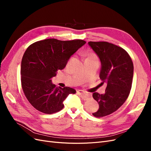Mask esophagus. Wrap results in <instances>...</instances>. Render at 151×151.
Wrapping results in <instances>:
<instances>
[{
	"instance_id": "1",
	"label": "esophagus",
	"mask_w": 151,
	"mask_h": 151,
	"mask_svg": "<svg viewBox=\"0 0 151 151\" xmlns=\"http://www.w3.org/2000/svg\"><path fill=\"white\" fill-rule=\"evenodd\" d=\"M77 94L79 95V96L83 99L86 100L87 98H88V97H89V96L87 94H86L83 91L78 90V91H77Z\"/></svg>"
}]
</instances>
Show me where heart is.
I'll list each match as a JSON object with an SVG mask.
<instances>
[{
  "label": "heart",
  "mask_w": 151,
  "mask_h": 151,
  "mask_svg": "<svg viewBox=\"0 0 151 151\" xmlns=\"http://www.w3.org/2000/svg\"><path fill=\"white\" fill-rule=\"evenodd\" d=\"M88 58H97V57H96V55H94V54H91L89 56V57Z\"/></svg>",
  "instance_id": "obj_1"
}]
</instances>
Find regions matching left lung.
Segmentation results:
<instances>
[{"label":"left lung","instance_id":"left-lung-1","mask_svg":"<svg viewBox=\"0 0 151 151\" xmlns=\"http://www.w3.org/2000/svg\"><path fill=\"white\" fill-rule=\"evenodd\" d=\"M89 46L101 63L99 77L107 86L104 94H93L99 104L95 117H103L116 111L129 97L132 88L134 65L125 50L106 42H89Z\"/></svg>","mask_w":151,"mask_h":151}]
</instances>
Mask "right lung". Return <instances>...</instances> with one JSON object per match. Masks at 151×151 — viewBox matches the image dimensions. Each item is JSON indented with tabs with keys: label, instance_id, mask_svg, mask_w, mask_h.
<instances>
[{
	"label": "right lung",
	"instance_id": "add662e5",
	"mask_svg": "<svg viewBox=\"0 0 151 151\" xmlns=\"http://www.w3.org/2000/svg\"><path fill=\"white\" fill-rule=\"evenodd\" d=\"M83 40L61 41L50 38L36 42L28 47L21 61V86L29 103L39 111L53 114L63 109V101L76 91L52 84L51 79L62 70Z\"/></svg>",
	"mask_w": 151,
	"mask_h": 151
}]
</instances>
